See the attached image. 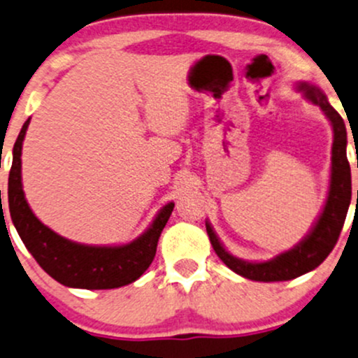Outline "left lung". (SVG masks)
<instances>
[{"mask_svg":"<svg viewBox=\"0 0 358 358\" xmlns=\"http://www.w3.org/2000/svg\"><path fill=\"white\" fill-rule=\"evenodd\" d=\"M300 92H303L306 99L321 108L324 115L333 125V149H331V183L326 206L319 216L317 223L310 229V233L293 248L276 255L274 259L266 262H248L231 254L221 245L220 238L213 231L209 223H206V229L217 257L235 271L240 276L254 281H288L299 278L308 271L315 269L333 250L338 242L341 228H343L345 217H347L350 201H352V173L347 157V129L340 113L334 110L328 103V97L322 94L321 89L314 85L299 84ZM358 199V192H357Z\"/></svg>","mask_w":358,"mask_h":358,"instance_id":"1","label":"left lung"}]
</instances>
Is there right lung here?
<instances>
[{
  "mask_svg": "<svg viewBox=\"0 0 358 358\" xmlns=\"http://www.w3.org/2000/svg\"><path fill=\"white\" fill-rule=\"evenodd\" d=\"M29 122L24 123L13 145V163L8 176L10 216L22 242L48 274L70 288L110 289L134 283L144 274L156 255L157 240L166 227L173 202L157 213L148 231L127 245L94 247L63 238L44 227L25 201L22 190V144Z\"/></svg>",
  "mask_w": 358,
  "mask_h": 358,
  "instance_id": "add662e5",
  "label": "right lung"
}]
</instances>
